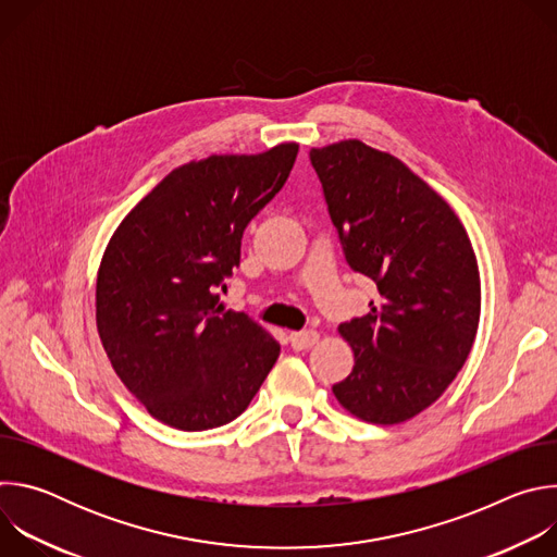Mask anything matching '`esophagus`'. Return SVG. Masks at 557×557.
Instances as JSON below:
<instances>
[{
    "instance_id": "esophagus-1",
    "label": "esophagus",
    "mask_w": 557,
    "mask_h": 557,
    "mask_svg": "<svg viewBox=\"0 0 557 557\" xmlns=\"http://www.w3.org/2000/svg\"><path fill=\"white\" fill-rule=\"evenodd\" d=\"M317 339H320V335H317L314 331H299V333L288 335V342H290L293 350H306V348L314 346Z\"/></svg>"
}]
</instances>
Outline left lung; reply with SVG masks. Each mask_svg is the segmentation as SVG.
<instances>
[{
  "label": "left lung",
  "instance_id": "left-lung-1",
  "mask_svg": "<svg viewBox=\"0 0 557 557\" xmlns=\"http://www.w3.org/2000/svg\"><path fill=\"white\" fill-rule=\"evenodd\" d=\"M346 262L376 284L370 312L339 326L352 372L333 385L357 419L394 425L454 381L481 320V275L451 207L399 158L361 140L310 149Z\"/></svg>",
  "mask_w": 557,
  "mask_h": 557
}]
</instances>
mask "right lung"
<instances>
[{"instance_id":"obj_1","label":"right lung","mask_w":557,"mask_h":557,"mask_svg":"<svg viewBox=\"0 0 557 557\" xmlns=\"http://www.w3.org/2000/svg\"><path fill=\"white\" fill-rule=\"evenodd\" d=\"M297 143L209 156L158 183L119 224L97 277V329L147 412L202 432L240 417L280 344L215 293L240 267L251 218L284 187Z\"/></svg>"}]
</instances>
